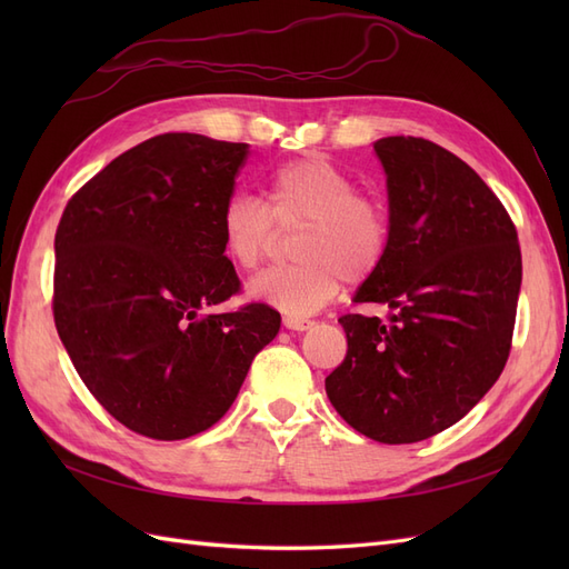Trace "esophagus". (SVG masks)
<instances>
[{"mask_svg": "<svg viewBox=\"0 0 569 569\" xmlns=\"http://www.w3.org/2000/svg\"><path fill=\"white\" fill-rule=\"evenodd\" d=\"M284 327H287V330L303 332V330H308V327H313V320H306V318H284Z\"/></svg>", "mask_w": 569, "mask_h": 569, "instance_id": "34e87169", "label": "esophagus"}]
</instances>
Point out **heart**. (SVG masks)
I'll use <instances>...</instances> for the list:
<instances>
[{"label":"heart","mask_w":569,"mask_h":569,"mask_svg":"<svg viewBox=\"0 0 569 569\" xmlns=\"http://www.w3.org/2000/svg\"><path fill=\"white\" fill-rule=\"evenodd\" d=\"M278 230H301L291 244L297 263L274 266L249 282V297L303 318L330 303L341 287L368 282L380 272L391 244L382 203L358 192V182L335 163L306 157L274 168L266 203L232 194L220 209L218 232L228 261L253 270L263 261Z\"/></svg>","instance_id":"1"}]
</instances>
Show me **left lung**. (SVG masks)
<instances>
[{"label": "left lung", "mask_w": 569, "mask_h": 569, "mask_svg": "<svg viewBox=\"0 0 569 569\" xmlns=\"http://www.w3.org/2000/svg\"><path fill=\"white\" fill-rule=\"evenodd\" d=\"M375 151L391 244L353 301L389 303L391 313L339 318L347 356L325 391L356 432L412 443L468 416L503 372L522 253L506 206L456 153L403 134Z\"/></svg>", "instance_id": "left-lung-1"}]
</instances>
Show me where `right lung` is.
I'll list each match as a JSON object with an SVG mask.
<instances>
[{"instance_id":"add662e5","label":"right lung","mask_w":569,"mask_h":569,"mask_svg":"<svg viewBox=\"0 0 569 569\" xmlns=\"http://www.w3.org/2000/svg\"><path fill=\"white\" fill-rule=\"evenodd\" d=\"M244 142L166 132L128 149L66 203L54 237L57 332L84 387L120 425L159 441L213 427L280 330L239 295L218 218Z\"/></svg>"}]
</instances>
